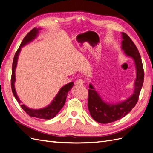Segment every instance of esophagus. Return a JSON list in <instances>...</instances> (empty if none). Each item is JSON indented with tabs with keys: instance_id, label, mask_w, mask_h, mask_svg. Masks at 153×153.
Instances as JSON below:
<instances>
[{
	"instance_id": "1",
	"label": "esophagus",
	"mask_w": 153,
	"mask_h": 153,
	"mask_svg": "<svg viewBox=\"0 0 153 153\" xmlns=\"http://www.w3.org/2000/svg\"><path fill=\"white\" fill-rule=\"evenodd\" d=\"M84 80H82V79H78L76 81L75 84L77 85H84Z\"/></svg>"
}]
</instances>
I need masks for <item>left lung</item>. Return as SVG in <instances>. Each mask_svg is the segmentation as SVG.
<instances>
[{"mask_svg":"<svg viewBox=\"0 0 153 153\" xmlns=\"http://www.w3.org/2000/svg\"><path fill=\"white\" fill-rule=\"evenodd\" d=\"M121 49L128 57L133 59L136 69V78L134 83L133 94L124 101L117 103H108L105 101L92 84H89L88 108L91 117L96 121L102 124L112 123L123 117L131 112L138 100L143 85L144 72L140 55L135 45L124 32H121Z\"/></svg>","mask_w":153,"mask_h":153,"instance_id":"obj_1","label":"left lung"}]
</instances>
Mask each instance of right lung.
Returning a JSON list of instances; mask_svg holds the SVG:
<instances>
[{
  "instance_id": "right-lung-1",
  "label": "right lung",
  "mask_w": 153,
  "mask_h": 153,
  "mask_svg": "<svg viewBox=\"0 0 153 153\" xmlns=\"http://www.w3.org/2000/svg\"><path fill=\"white\" fill-rule=\"evenodd\" d=\"M41 28H34L31 30L28 34L26 35L22 41L19 48L18 49L16 52L15 55V57L13 59V65H12V76H11V89L13 94L15 96V98L17 100L18 103L20 104L21 107L24 110L25 112L28 114L29 115L33 117H37L39 119H50L53 118L55 115H56L61 108L63 107L64 104H65L66 97L68 95V92L71 90V88L73 86V82H70L69 84H66L64 86L62 87L60 90L59 91L57 95L55 96V98L53 99L52 102L50 103L48 106H46L45 108H40V109H32L27 107L25 105L22 104V101L20 100L19 97L16 94V91L15 89V84L16 81V77H15V69L17 66V62L18 59L19 57V54L20 53L21 48L24 47L25 45L30 43L31 41H33L34 39L37 38L38 36L39 30Z\"/></svg>"
}]
</instances>
